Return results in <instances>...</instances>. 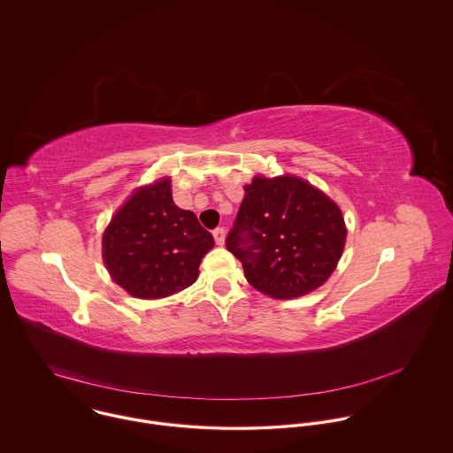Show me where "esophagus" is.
Returning <instances> with one entry per match:
<instances>
[{"label": "esophagus", "instance_id": "34e87169", "mask_svg": "<svg viewBox=\"0 0 453 453\" xmlns=\"http://www.w3.org/2000/svg\"><path fill=\"white\" fill-rule=\"evenodd\" d=\"M212 235H214V241H216V244L218 246H225V230L223 228H216L214 232H212Z\"/></svg>", "mask_w": 453, "mask_h": 453}]
</instances>
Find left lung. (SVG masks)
<instances>
[{
    "label": "left lung",
    "instance_id": "obj_1",
    "mask_svg": "<svg viewBox=\"0 0 453 453\" xmlns=\"http://www.w3.org/2000/svg\"><path fill=\"white\" fill-rule=\"evenodd\" d=\"M244 192L226 250L242 263L248 282L277 300L321 288L347 241L338 203L295 174H257Z\"/></svg>",
    "mask_w": 453,
    "mask_h": 453
}]
</instances>
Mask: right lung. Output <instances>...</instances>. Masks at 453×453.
I'll return each instance as SVG.
<instances>
[{
  "label": "right lung",
  "instance_id": "right-lung-1",
  "mask_svg": "<svg viewBox=\"0 0 453 453\" xmlns=\"http://www.w3.org/2000/svg\"><path fill=\"white\" fill-rule=\"evenodd\" d=\"M212 248V235L194 212L174 203L169 176L137 187L103 232L110 277L141 300H162L192 286Z\"/></svg>",
  "mask_w": 453,
  "mask_h": 453
}]
</instances>
